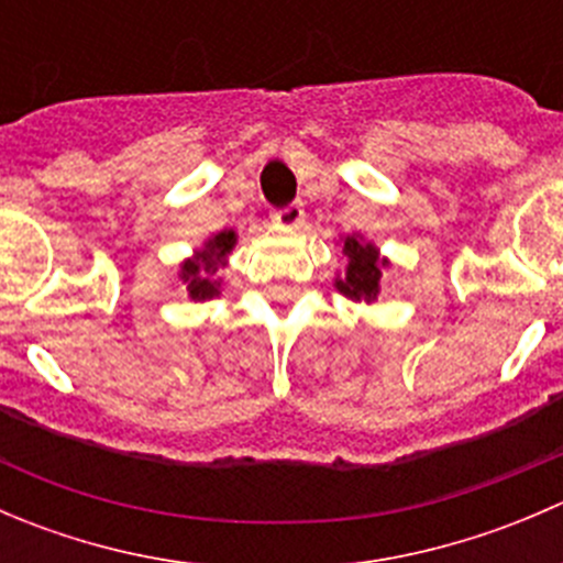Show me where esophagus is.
I'll use <instances>...</instances> for the list:
<instances>
[{
	"label": "esophagus",
	"mask_w": 563,
	"mask_h": 563,
	"mask_svg": "<svg viewBox=\"0 0 563 563\" xmlns=\"http://www.w3.org/2000/svg\"><path fill=\"white\" fill-rule=\"evenodd\" d=\"M302 218H305L302 201H291L288 207L277 209V212L272 214V220H275V223H280V225H286V229H297V225L302 223Z\"/></svg>",
	"instance_id": "34e87169"
}]
</instances>
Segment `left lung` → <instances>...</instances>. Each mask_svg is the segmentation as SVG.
I'll use <instances>...</instances> for the list:
<instances>
[{
  "mask_svg": "<svg viewBox=\"0 0 563 563\" xmlns=\"http://www.w3.org/2000/svg\"><path fill=\"white\" fill-rule=\"evenodd\" d=\"M343 253L349 255V269H345L343 280H338L334 286L343 297L356 299V302H373L378 297L382 269L389 266V261L378 258V247L356 240V236H345Z\"/></svg>",
  "mask_w": 563,
  "mask_h": 563,
  "instance_id": "1",
  "label": "left lung"
}]
</instances>
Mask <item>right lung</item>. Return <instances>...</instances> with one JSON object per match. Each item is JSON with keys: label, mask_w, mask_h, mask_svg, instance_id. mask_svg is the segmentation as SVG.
I'll return each mask as SVG.
<instances>
[{"label": "right lung", "mask_w": 563, "mask_h": 563, "mask_svg": "<svg viewBox=\"0 0 563 563\" xmlns=\"http://www.w3.org/2000/svg\"><path fill=\"white\" fill-rule=\"evenodd\" d=\"M236 234L234 231H220L218 236L198 250L192 258H187L181 264V280L187 283V294H190L196 302H207V299L218 297L220 294V280H214V272L218 266H225V255L234 247Z\"/></svg>", "instance_id": "right-lung-1"}]
</instances>
